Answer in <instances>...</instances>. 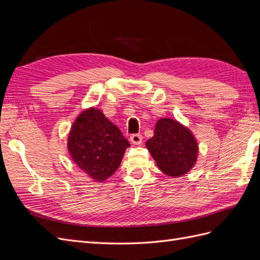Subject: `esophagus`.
Masks as SVG:
<instances>
[{
	"mask_svg": "<svg viewBox=\"0 0 260 260\" xmlns=\"http://www.w3.org/2000/svg\"><path fill=\"white\" fill-rule=\"evenodd\" d=\"M142 139H143V137L139 135V133H135V135H132L130 137V141L132 142V144H135V145H140L141 143H142Z\"/></svg>",
	"mask_w": 260,
	"mask_h": 260,
	"instance_id": "1",
	"label": "esophagus"
}]
</instances>
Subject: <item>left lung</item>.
<instances>
[{
	"instance_id": "obj_1",
	"label": "left lung",
	"mask_w": 260,
	"mask_h": 260,
	"mask_svg": "<svg viewBox=\"0 0 260 260\" xmlns=\"http://www.w3.org/2000/svg\"><path fill=\"white\" fill-rule=\"evenodd\" d=\"M145 145L158 168L174 178L190 171L198 158L199 146L192 132L169 118L156 122L154 136Z\"/></svg>"
}]
</instances>
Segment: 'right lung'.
Masks as SVG:
<instances>
[{"label": "right lung", "instance_id": "obj_1", "mask_svg": "<svg viewBox=\"0 0 260 260\" xmlns=\"http://www.w3.org/2000/svg\"><path fill=\"white\" fill-rule=\"evenodd\" d=\"M129 146L119 128L94 107L77 117L67 143L77 166L98 182L114 175Z\"/></svg>", "mask_w": 260, "mask_h": 260}]
</instances>
